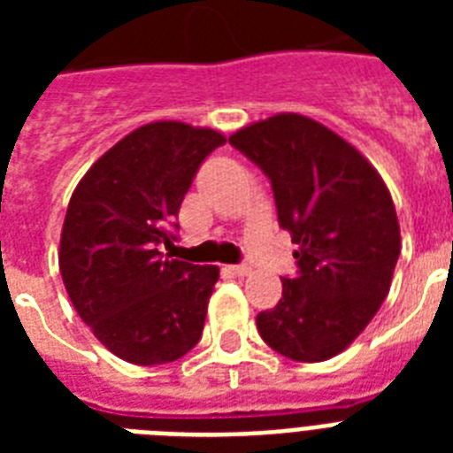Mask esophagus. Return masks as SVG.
Masks as SVG:
<instances>
[{
    "mask_svg": "<svg viewBox=\"0 0 453 453\" xmlns=\"http://www.w3.org/2000/svg\"><path fill=\"white\" fill-rule=\"evenodd\" d=\"M226 270L227 273H233V275H240V277H244L251 273V268H249V265H226Z\"/></svg>",
    "mask_w": 453,
    "mask_h": 453,
    "instance_id": "34e87169",
    "label": "esophagus"
}]
</instances>
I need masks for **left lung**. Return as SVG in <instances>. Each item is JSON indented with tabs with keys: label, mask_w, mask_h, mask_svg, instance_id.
Here are the masks:
<instances>
[{
	"label": "left lung",
	"mask_w": 453,
	"mask_h": 453,
	"mask_svg": "<svg viewBox=\"0 0 453 453\" xmlns=\"http://www.w3.org/2000/svg\"><path fill=\"white\" fill-rule=\"evenodd\" d=\"M230 143L270 178L280 226L298 247V277H284L280 303L258 312V334L296 362L334 357L390 291L402 249L390 190L357 148L298 112L249 124Z\"/></svg>",
	"instance_id": "8db88e82"
}]
</instances>
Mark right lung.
I'll return each instance as SVG.
<instances>
[{"label": "right lung", "instance_id": "right-lung-1", "mask_svg": "<svg viewBox=\"0 0 453 453\" xmlns=\"http://www.w3.org/2000/svg\"><path fill=\"white\" fill-rule=\"evenodd\" d=\"M226 136L162 119L131 131L74 188L58 268L77 315L124 362L166 365L197 345L219 265L164 258L169 226Z\"/></svg>", "mask_w": 453, "mask_h": 453}]
</instances>
